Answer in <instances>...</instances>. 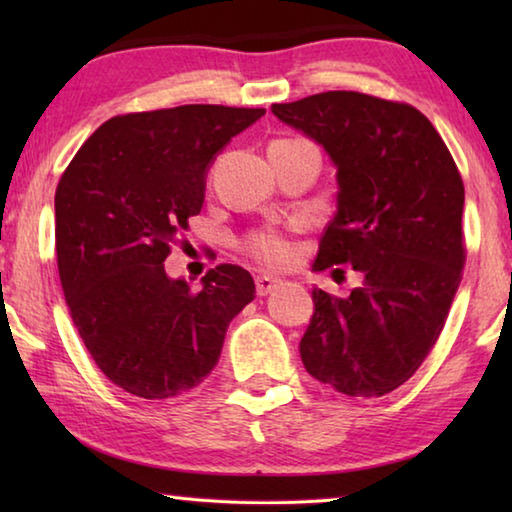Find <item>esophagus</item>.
<instances>
[{
  "label": "esophagus",
  "mask_w": 512,
  "mask_h": 512,
  "mask_svg": "<svg viewBox=\"0 0 512 512\" xmlns=\"http://www.w3.org/2000/svg\"><path fill=\"white\" fill-rule=\"evenodd\" d=\"M255 284H257V296H268V293H273L282 282L277 280V277L264 273V275H257Z\"/></svg>",
  "instance_id": "34e87169"
}]
</instances>
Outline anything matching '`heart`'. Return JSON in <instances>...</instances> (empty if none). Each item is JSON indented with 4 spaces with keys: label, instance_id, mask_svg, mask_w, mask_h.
<instances>
[{
    "label": "heart",
    "instance_id": "obj_1",
    "mask_svg": "<svg viewBox=\"0 0 512 512\" xmlns=\"http://www.w3.org/2000/svg\"><path fill=\"white\" fill-rule=\"evenodd\" d=\"M241 250L268 268H287L296 257V246L280 230H253L241 239Z\"/></svg>",
    "mask_w": 512,
    "mask_h": 512
}]
</instances>
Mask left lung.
Segmentation results:
<instances>
[{
    "label": "left lung",
    "mask_w": 512,
    "mask_h": 512,
    "mask_svg": "<svg viewBox=\"0 0 512 512\" xmlns=\"http://www.w3.org/2000/svg\"><path fill=\"white\" fill-rule=\"evenodd\" d=\"M271 110L323 144L336 164V216L314 268L363 273L350 298L314 291L302 363L343 395L391 393L436 345L461 284V171L431 121L409 103L332 90Z\"/></svg>",
    "instance_id": "left-lung-1"
}]
</instances>
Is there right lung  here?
Here are the masks:
<instances>
[{
    "label": "right lung",
    "mask_w": 512,
    "mask_h": 512,
    "mask_svg": "<svg viewBox=\"0 0 512 512\" xmlns=\"http://www.w3.org/2000/svg\"><path fill=\"white\" fill-rule=\"evenodd\" d=\"M264 112L189 103L117 115L60 176L56 259L69 314L126 393L167 400L201 384L230 320L255 298L246 268H210L196 291L169 280L164 259L201 212L214 155Z\"/></svg>",
    "instance_id": "1"
}]
</instances>
